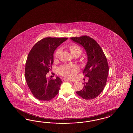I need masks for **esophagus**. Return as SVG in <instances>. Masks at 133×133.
Segmentation results:
<instances>
[{
	"mask_svg": "<svg viewBox=\"0 0 133 133\" xmlns=\"http://www.w3.org/2000/svg\"><path fill=\"white\" fill-rule=\"evenodd\" d=\"M63 80H64V81H67V82H72V81L71 80H68V79H63Z\"/></svg>",
	"mask_w": 133,
	"mask_h": 133,
	"instance_id": "obj_1",
	"label": "esophagus"
}]
</instances>
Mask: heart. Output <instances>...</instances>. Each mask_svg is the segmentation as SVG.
I'll list each match as a JSON object with an SVG mask.
<instances>
[{
  "mask_svg": "<svg viewBox=\"0 0 133 133\" xmlns=\"http://www.w3.org/2000/svg\"><path fill=\"white\" fill-rule=\"evenodd\" d=\"M70 50L72 54H75L76 53H81V49L78 45H72L70 46ZM61 51V48H58L54 54V57L57 58ZM78 67L76 65H62L58 68V72L60 75L65 77L72 78H73L75 74L78 71Z\"/></svg>",
  "mask_w": 133,
  "mask_h": 133,
  "instance_id": "obj_1",
  "label": "heart"
}]
</instances>
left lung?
<instances>
[{"instance_id":"1","label":"left lung","mask_w":133,"mask_h":133,"mask_svg":"<svg viewBox=\"0 0 133 133\" xmlns=\"http://www.w3.org/2000/svg\"><path fill=\"white\" fill-rule=\"evenodd\" d=\"M74 42L85 49L88 62L83 74L88 78L83 83L84 87L76 94L83 99H92L99 96L107 83L109 67L108 60L101 48L95 40L87 36L70 37Z\"/></svg>"}]
</instances>
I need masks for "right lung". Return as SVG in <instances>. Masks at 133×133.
<instances>
[{"label":"right lung","mask_w":133,"mask_h":133,"mask_svg":"<svg viewBox=\"0 0 133 133\" xmlns=\"http://www.w3.org/2000/svg\"><path fill=\"white\" fill-rule=\"evenodd\" d=\"M68 38L45 37L33 46L25 63V76L31 93L41 101H49L57 96L62 83L58 76L56 79L46 77L54 62L56 48Z\"/></svg>","instance_id":"right-lung-1"}]
</instances>
